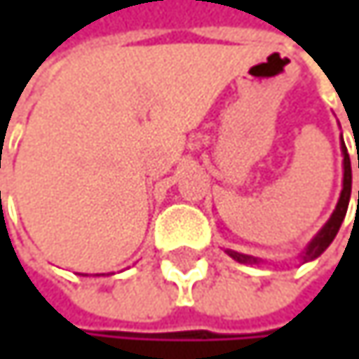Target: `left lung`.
Instances as JSON below:
<instances>
[{
	"mask_svg": "<svg viewBox=\"0 0 359 359\" xmlns=\"http://www.w3.org/2000/svg\"><path fill=\"white\" fill-rule=\"evenodd\" d=\"M341 154H343V189H341V195H339V201L330 214V218L326 220L323 229L314 235V239L304 248V251L299 253L302 262H312L316 259L318 255H323L324 250L332 243V239L337 237L339 229H341V222L345 220V214H347V208H349V197H351V162H349V154H347V147H345V141H343V135H341ZM358 168H359V151H358ZM358 208H359V191H358ZM226 253L237 259L239 264H259L262 259L259 257H253L248 253H239V251L226 250Z\"/></svg>",
	"mask_w": 359,
	"mask_h": 359,
	"instance_id": "8db88e82",
	"label": "left lung"
}]
</instances>
